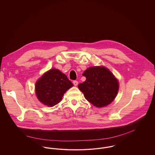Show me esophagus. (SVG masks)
<instances>
[{"label":"esophagus","mask_w":155,"mask_h":155,"mask_svg":"<svg viewBox=\"0 0 155 155\" xmlns=\"http://www.w3.org/2000/svg\"><path fill=\"white\" fill-rule=\"evenodd\" d=\"M73 84H74V86H77V85H78V82L77 81H73Z\"/></svg>","instance_id":"1"}]
</instances>
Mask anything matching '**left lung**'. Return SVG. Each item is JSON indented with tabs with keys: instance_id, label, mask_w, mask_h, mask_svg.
Returning a JSON list of instances; mask_svg holds the SVG:
<instances>
[{
	"instance_id": "1",
	"label": "left lung",
	"mask_w": 155,
	"mask_h": 155,
	"mask_svg": "<svg viewBox=\"0 0 155 155\" xmlns=\"http://www.w3.org/2000/svg\"><path fill=\"white\" fill-rule=\"evenodd\" d=\"M82 75L86 77V80L78 87L90 103L101 107L113 101L118 92V82L107 68L89 67Z\"/></svg>"
}]
</instances>
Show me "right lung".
I'll use <instances>...</instances> for the list:
<instances>
[{"mask_svg": "<svg viewBox=\"0 0 155 155\" xmlns=\"http://www.w3.org/2000/svg\"><path fill=\"white\" fill-rule=\"evenodd\" d=\"M73 86V83L65 74L53 68L37 81L35 91L39 101L51 107L58 104L66 91Z\"/></svg>", "mask_w": 155, "mask_h": 155, "instance_id": "right-lung-1", "label": "right lung"}]
</instances>
